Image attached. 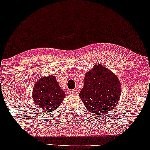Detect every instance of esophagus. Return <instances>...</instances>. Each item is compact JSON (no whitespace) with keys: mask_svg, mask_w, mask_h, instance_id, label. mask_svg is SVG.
<instances>
[{"mask_svg":"<svg viewBox=\"0 0 150 150\" xmlns=\"http://www.w3.org/2000/svg\"><path fill=\"white\" fill-rule=\"evenodd\" d=\"M71 94L72 95H78V94H79V90H78V89H74V90H72L71 92Z\"/></svg>","mask_w":150,"mask_h":150,"instance_id":"esophagus-1","label":"esophagus"}]
</instances>
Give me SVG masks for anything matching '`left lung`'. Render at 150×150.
<instances>
[{"label":"left lung","instance_id":"obj_1","mask_svg":"<svg viewBox=\"0 0 150 150\" xmlns=\"http://www.w3.org/2000/svg\"><path fill=\"white\" fill-rule=\"evenodd\" d=\"M84 86L79 96L85 108L94 115L108 113L117 105L121 94V85L113 71L100 63L85 73Z\"/></svg>","mask_w":150,"mask_h":150}]
</instances>
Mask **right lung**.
<instances>
[{
	"label": "right lung",
	"instance_id": "add662e5",
	"mask_svg": "<svg viewBox=\"0 0 150 150\" xmlns=\"http://www.w3.org/2000/svg\"><path fill=\"white\" fill-rule=\"evenodd\" d=\"M65 97V93L54 75L40 77L33 88V100L45 112H52L57 109Z\"/></svg>",
	"mask_w": 150,
	"mask_h": 150
}]
</instances>
